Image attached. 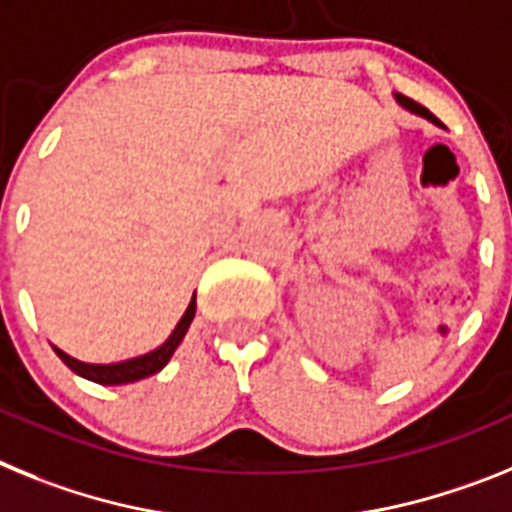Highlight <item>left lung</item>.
<instances>
[{"label":"left lung","instance_id":"left-lung-1","mask_svg":"<svg viewBox=\"0 0 512 512\" xmlns=\"http://www.w3.org/2000/svg\"><path fill=\"white\" fill-rule=\"evenodd\" d=\"M394 100H397L399 105H402L404 110H410L412 115H420V118H425V121H430V123H433V126H438V128H446V126H443L441 121H438V118H435L433 113H430L428 108H422V105H417V102H415V100H410V97L397 95V92H394Z\"/></svg>","mask_w":512,"mask_h":512}]
</instances>
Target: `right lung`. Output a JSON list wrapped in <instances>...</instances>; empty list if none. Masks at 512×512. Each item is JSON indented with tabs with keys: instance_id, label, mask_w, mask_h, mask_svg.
<instances>
[{
	"instance_id": "right-lung-1",
	"label": "right lung",
	"mask_w": 512,
	"mask_h": 512,
	"mask_svg": "<svg viewBox=\"0 0 512 512\" xmlns=\"http://www.w3.org/2000/svg\"><path fill=\"white\" fill-rule=\"evenodd\" d=\"M193 317H195V296L190 299L188 309H185V314L180 317V322L175 324L172 335L167 337L159 348L149 350V353L144 355H136V358H128V361L84 363V361H77V358H71L69 353H64V350L56 348V345H53V350H56V355H59L61 361H64L71 371L77 373V376H82V379L95 381V384H102V386L133 384V381H141L146 379V376H154V373H159L167 363H170V358L175 355L182 337L188 335Z\"/></svg>"
}]
</instances>
